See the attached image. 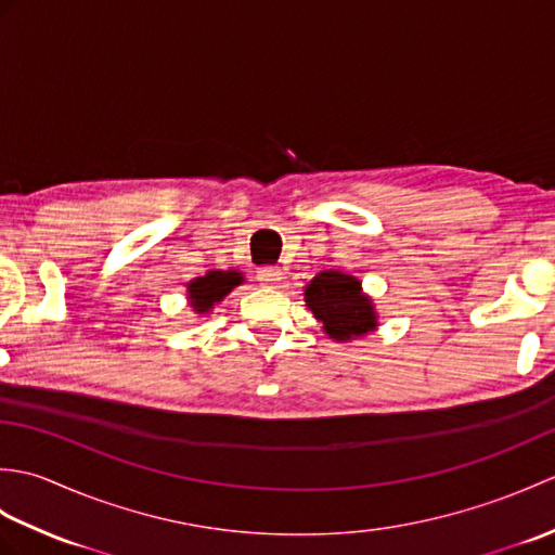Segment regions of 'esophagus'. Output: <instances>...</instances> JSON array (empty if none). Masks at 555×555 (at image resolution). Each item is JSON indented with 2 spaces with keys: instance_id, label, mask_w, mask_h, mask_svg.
I'll use <instances>...</instances> for the list:
<instances>
[{
  "instance_id": "obj_1",
  "label": "esophagus",
  "mask_w": 555,
  "mask_h": 555,
  "mask_svg": "<svg viewBox=\"0 0 555 555\" xmlns=\"http://www.w3.org/2000/svg\"><path fill=\"white\" fill-rule=\"evenodd\" d=\"M257 279L262 281L264 286H276L281 279H284V271H281L279 267H262L257 271Z\"/></svg>"
}]
</instances>
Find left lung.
I'll use <instances>...</instances> for the list:
<instances>
[{
	"label": "left lung",
	"instance_id": "obj_1",
	"mask_svg": "<svg viewBox=\"0 0 555 555\" xmlns=\"http://www.w3.org/2000/svg\"><path fill=\"white\" fill-rule=\"evenodd\" d=\"M305 302L317 320L322 322L328 338L344 340L360 338L376 328V312L370 296L362 293V284L340 271H322L305 286Z\"/></svg>",
	"mask_w": 555,
	"mask_h": 555
}]
</instances>
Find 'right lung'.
I'll use <instances>...</instances> for the list:
<instances>
[{
    "label": "right lung",
    "instance_id": "right-lung-1",
    "mask_svg": "<svg viewBox=\"0 0 555 555\" xmlns=\"http://www.w3.org/2000/svg\"><path fill=\"white\" fill-rule=\"evenodd\" d=\"M243 281V274L235 269L207 271L205 276H197L188 284V302H191L195 314H209L211 308L227 298L235 286H241Z\"/></svg>",
    "mask_w": 555,
    "mask_h": 555
}]
</instances>
